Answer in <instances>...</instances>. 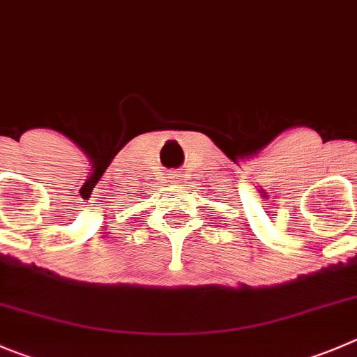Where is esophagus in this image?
Listing matches in <instances>:
<instances>
[{
	"instance_id": "34e87169",
	"label": "esophagus",
	"mask_w": 357,
	"mask_h": 357,
	"mask_svg": "<svg viewBox=\"0 0 357 357\" xmlns=\"http://www.w3.org/2000/svg\"><path fill=\"white\" fill-rule=\"evenodd\" d=\"M168 178H169V182H172V184H173V182H175V178H176V176H175V173H172V175H169Z\"/></svg>"
}]
</instances>
